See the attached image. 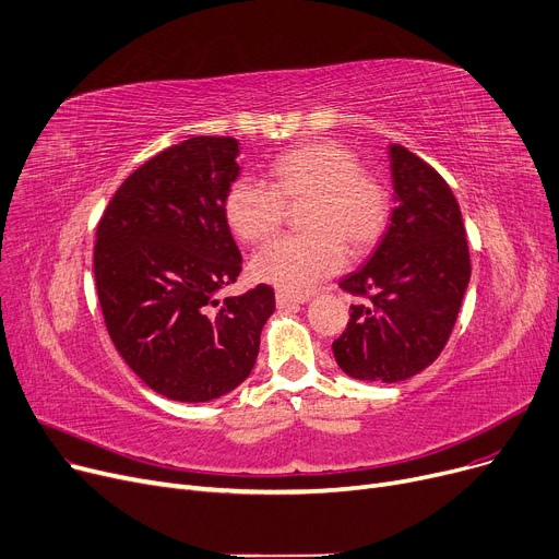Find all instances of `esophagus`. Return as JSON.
<instances>
[{"label": "esophagus", "instance_id": "esophagus-1", "mask_svg": "<svg viewBox=\"0 0 559 559\" xmlns=\"http://www.w3.org/2000/svg\"><path fill=\"white\" fill-rule=\"evenodd\" d=\"M308 297H297V295H287V292H276V306L278 308H292V306H299L306 304Z\"/></svg>", "mask_w": 559, "mask_h": 559}]
</instances>
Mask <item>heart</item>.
<instances>
[{
    "label": "heart",
    "instance_id": "b5f03b06",
    "mask_svg": "<svg viewBox=\"0 0 559 559\" xmlns=\"http://www.w3.org/2000/svg\"><path fill=\"white\" fill-rule=\"evenodd\" d=\"M272 186L235 181L224 199V215L245 242H262L285 219V203L310 199L304 226L310 233L285 235L260 249L251 262L258 281L281 292L304 295L337 274L346 245L369 249L388 222V190L360 169L358 158L331 140L304 142L278 154L270 167Z\"/></svg>",
    "mask_w": 559,
    "mask_h": 559
}]
</instances>
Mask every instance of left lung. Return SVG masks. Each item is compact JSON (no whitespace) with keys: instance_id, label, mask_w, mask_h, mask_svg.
<instances>
[{"instance_id":"left-lung-1","label":"left lung","mask_w":559,"mask_h":559,"mask_svg":"<svg viewBox=\"0 0 559 559\" xmlns=\"http://www.w3.org/2000/svg\"><path fill=\"white\" fill-rule=\"evenodd\" d=\"M396 209L365 267L340 287L367 306H350L333 342L340 369L367 383H399L424 371L449 342L472 260L460 205L428 163L390 144Z\"/></svg>"}]
</instances>
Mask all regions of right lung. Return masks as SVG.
Instances as JSON below:
<instances>
[{
  "label": "right lung",
  "instance_id": "add662e5",
  "mask_svg": "<svg viewBox=\"0 0 559 559\" xmlns=\"http://www.w3.org/2000/svg\"><path fill=\"white\" fill-rule=\"evenodd\" d=\"M238 156L235 138L174 144L129 176L97 226L108 335L142 383L171 401L205 403L238 388L276 308L270 285L215 299L242 272L224 215Z\"/></svg>",
  "mask_w": 559,
  "mask_h": 559
}]
</instances>
